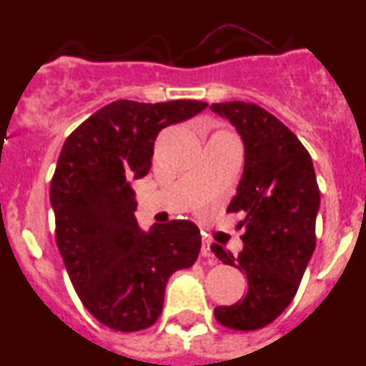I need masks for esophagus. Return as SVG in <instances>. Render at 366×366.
I'll return each mask as SVG.
<instances>
[{
  "instance_id": "34e87169",
  "label": "esophagus",
  "mask_w": 366,
  "mask_h": 366,
  "mask_svg": "<svg viewBox=\"0 0 366 366\" xmlns=\"http://www.w3.org/2000/svg\"><path fill=\"white\" fill-rule=\"evenodd\" d=\"M202 254H203V257H205V258H209V260H211V262H216L214 253H212V249H211V240H203Z\"/></svg>"
}]
</instances>
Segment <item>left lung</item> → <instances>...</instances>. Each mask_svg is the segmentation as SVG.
<instances>
[{
  "instance_id": "left-lung-1",
  "label": "left lung",
  "mask_w": 366,
  "mask_h": 366,
  "mask_svg": "<svg viewBox=\"0 0 366 366\" xmlns=\"http://www.w3.org/2000/svg\"><path fill=\"white\" fill-rule=\"evenodd\" d=\"M242 137L244 174L229 212L244 211L238 225L244 249L232 257L212 244V253L247 277V293L231 306L214 308L219 325L258 330L273 322L295 297L315 251V219L321 194L308 150L279 119L242 100L212 104Z\"/></svg>"
}]
</instances>
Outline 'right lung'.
Wrapping results in <instances>:
<instances>
[{"instance_id": "right-lung-1", "label": "right lung", "mask_w": 366, "mask_h": 366, "mask_svg": "<svg viewBox=\"0 0 366 366\" xmlns=\"http://www.w3.org/2000/svg\"><path fill=\"white\" fill-rule=\"evenodd\" d=\"M207 108L199 100H115L66 139L51 181L56 245L74 292L97 321L139 332L163 312L170 274L196 262V223L139 227L132 181L147 176L163 128Z\"/></svg>"}]
</instances>
